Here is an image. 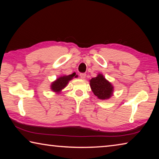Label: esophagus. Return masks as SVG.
I'll return each instance as SVG.
<instances>
[{
	"label": "esophagus",
	"mask_w": 159,
	"mask_h": 159,
	"mask_svg": "<svg viewBox=\"0 0 159 159\" xmlns=\"http://www.w3.org/2000/svg\"><path fill=\"white\" fill-rule=\"evenodd\" d=\"M85 76H86V74H85V73H80V77L81 78V79H84L85 78Z\"/></svg>",
	"instance_id": "obj_1"
}]
</instances>
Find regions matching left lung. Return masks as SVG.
<instances>
[{"label": "left lung", "instance_id": "obj_1", "mask_svg": "<svg viewBox=\"0 0 159 159\" xmlns=\"http://www.w3.org/2000/svg\"><path fill=\"white\" fill-rule=\"evenodd\" d=\"M90 85L94 95L99 99H109L112 95L113 86L102 74L93 78L90 80Z\"/></svg>", "mask_w": 159, "mask_h": 159}]
</instances>
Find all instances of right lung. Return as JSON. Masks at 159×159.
Here are the masks:
<instances>
[{"label":"right lung","instance_id":"1","mask_svg":"<svg viewBox=\"0 0 159 159\" xmlns=\"http://www.w3.org/2000/svg\"><path fill=\"white\" fill-rule=\"evenodd\" d=\"M74 75H69V76H64L60 77L59 79L53 82L51 85V89H52L54 92L59 93L64 88L66 87V85L70 80L73 79Z\"/></svg>","mask_w":159,"mask_h":159}]
</instances>
